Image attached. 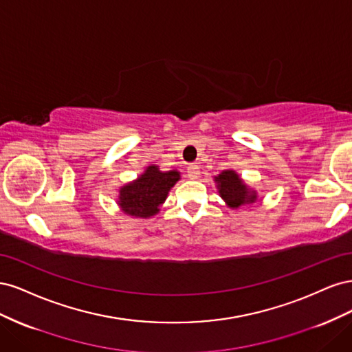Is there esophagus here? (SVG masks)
Instances as JSON below:
<instances>
[{
	"label": "esophagus",
	"mask_w": 352,
	"mask_h": 352,
	"mask_svg": "<svg viewBox=\"0 0 352 352\" xmlns=\"http://www.w3.org/2000/svg\"><path fill=\"white\" fill-rule=\"evenodd\" d=\"M199 167L197 166V164H190V166H188V176L190 177V179H198L199 177Z\"/></svg>",
	"instance_id": "1"
}]
</instances>
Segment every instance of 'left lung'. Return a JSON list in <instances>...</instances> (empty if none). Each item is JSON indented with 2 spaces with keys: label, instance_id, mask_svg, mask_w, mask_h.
<instances>
[{
  "label": "left lung",
  "instance_id": "8db88e82",
  "mask_svg": "<svg viewBox=\"0 0 352 352\" xmlns=\"http://www.w3.org/2000/svg\"><path fill=\"white\" fill-rule=\"evenodd\" d=\"M216 182L219 186V192L221 198L233 208H238L245 204H251L257 195L250 190L241 177L233 170H225L221 175L216 176Z\"/></svg>",
  "mask_w": 352,
  "mask_h": 352
}]
</instances>
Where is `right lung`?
<instances>
[{
    "label": "right lung",
    "mask_w": 352,
    "mask_h": 352,
    "mask_svg": "<svg viewBox=\"0 0 352 352\" xmlns=\"http://www.w3.org/2000/svg\"><path fill=\"white\" fill-rule=\"evenodd\" d=\"M179 180V172H160L157 166H150L133 184L120 189L119 206L126 214L135 217H150L157 214L170 188Z\"/></svg>",
    "instance_id": "1"
}]
</instances>
